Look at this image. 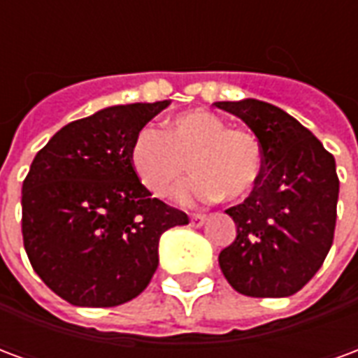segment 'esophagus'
Segmentation results:
<instances>
[{
  "label": "esophagus",
  "mask_w": 358,
  "mask_h": 358,
  "mask_svg": "<svg viewBox=\"0 0 358 358\" xmlns=\"http://www.w3.org/2000/svg\"><path fill=\"white\" fill-rule=\"evenodd\" d=\"M205 220H207V217H205V215H192V218H189V224L203 226L205 224Z\"/></svg>",
  "instance_id": "34e87169"
}]
</instances>
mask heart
I'll return each mask as SVG.
<instances>
[{
	"label": "heart",
	"instance_id": "heart-1",
	"mask_svg": "<svg viewBox=\"0 0 358 358\" xmlns=\"http://www.w3.org/2000/svg\"><path fill=\"white\" fill-rule=\"evenodd\" d=\"M189 169L195 176L174 192L184 205L240 201L255 189L264 174V151L255 134L228 128L226 120L205 109L172 117L164 130L143 126L130 145V164L143 186L164 197Z\"/></svg>",
	"mask_w": 358,
	"mask_h": 358
}]
</instances>
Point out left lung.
<instances>
[{"label":"left lung","instance_id":"left-lung-1","mask_svg":"<svg viewBox=\"0 0 358 358\" xmlns=\"http://www.w3.org/2000/svg\"><path fill=\"white\" fill-rule=\"evenodd\" d=\"M253 130L264 151L261 184L226 209L238 236L220 251L228 284L249 297H289L334 243L339 180L334 155L285 110L259 99L217 101Z\"/></svg>","mask_w":358,"mask_h":358}]
</instances>
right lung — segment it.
<instances>
[{
  "label": "right lung",
  "mask_w": 358,
  "mask_h": 358,
  "mask_svg": "<svg viewBox=\"0 0 358 358\" xmlns=\"http://www.w3.org/2000/svg\"><path fill=\"white\" fill-rule=\"evenodd\" d=\"M171 101L115 105L63 126L22 182V240L36 274L76 307L138 297L159 266V240L187 224L140 182L136 132Z\"/></svg>",
  "instance_id": "add662e5"
}]
</instances>
